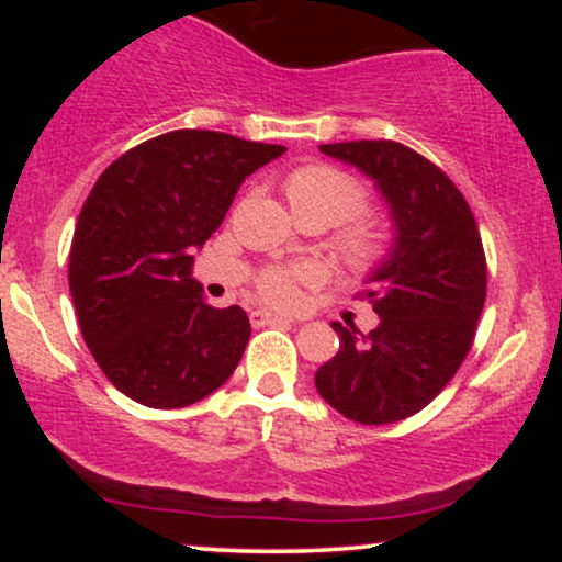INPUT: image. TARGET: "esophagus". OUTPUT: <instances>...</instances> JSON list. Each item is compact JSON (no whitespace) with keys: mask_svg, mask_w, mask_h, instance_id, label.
<instances>
[{"mask_svg":"<svg viewBox=\"0 0 562 562\" xmlns=\"http://www.w3.org/2000/svg\"><path fill=\"white\" fill-rule=\"evenodd\" d=\"M277 322H290V319L288 317H277V314H272V312H261V308L250 312V325H254V327L277 325Z\"/></svg>","mask_w":562,"mask_h":562,"instance_id":"34e87169","label":"esophagus"}]
</instances>
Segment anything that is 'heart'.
<instances>
[{
	"instance_id": "heart-1",
	"label": "heart",
	"mask_w": 562,
	"mask_h": 562,
	"mask_svg": "<svg viewBox=\"0 0 562 562\" xmlns=\"http://www.w3.org/2000/svg\"><path fill=\"white\" fill-rule=\"evenodd\" d=\"M285 198L299 222H319L335 232V254L353 272H372L389 256L391 235L378 218L362 216L367 190L351 171L333 164H303L285 179ZM303 269L269 267L256 280V293L274 306H290L299 295Z\"/></svg>"
}]
</instances>
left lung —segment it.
Instances as JSON below:
<instances>
[{
	"label": "left lung",
	"mask_w": 562,
	"mask_h": 562,
	"mask_svg": "<svg viewBox=\"0 0 562 562\" xmlns=\"http://www.w3.org/2000/svg\"><path fill=\"white\" fill-rule=\"evenodd\" d=\"M319 150L375 179L391 205L396 243L359 293L380 325L362 335L333 322L340 348L314 383L348 420L398 423L447 389L473 346L486 301L479 224L447 173L402 142H335Z\"/></svg>",
	"instance_id": "left-lung-1"
}]
</instances>
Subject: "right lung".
I'll return each instance as SVG.
<instances>
[{"mask_svg":"<svg viewBox=\"0 0 562 562\" xmlns=\"http://www.w3.org/2000/svg\"><path fill=\"white\" fill-rule=\"evenodd\" d=\"M282 150L177 128L113 160L83 200L70 295L94 362L128 398L153 409L190 406L240 364L248 314L203 299L192 250L224 222L243 179Z\"/></svg>","mask_w":562,"mask_h":562,"instance_id":"1","label":"right lung"}]
</instances>
